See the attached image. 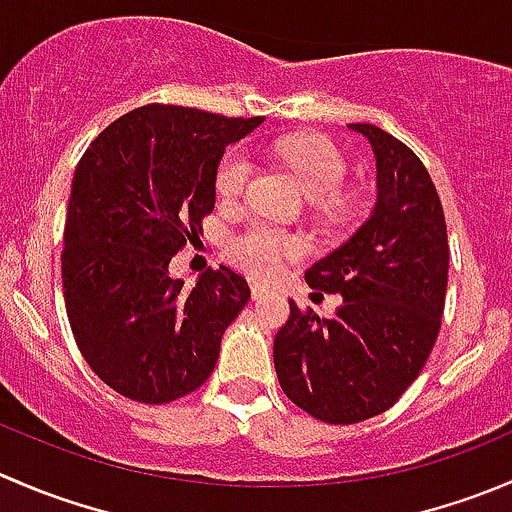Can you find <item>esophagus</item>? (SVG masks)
<instances>
[{
	"instance_id": "esophagus-1",
	"label": "esophagus",
	"mask_w": 512,
	"mask_h": 512,
	"mask_svg": "<svg viewBox=\"0 0 512 512\" xmlns=\"http://www.w3.org/2000/svg\"><path fill=\"white\" fill-rule=\"evenodd\" d=\"M267 297H270V292H267L265 287L252 285V299H267Z\"/></svg>"
}]
</instances>
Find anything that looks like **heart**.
Returning <instances> with one entry per match:
<instances>
[{
  "mask_svg": "<svg viewBox=\"0 0 512 512\" xmlns=\"http://www.w3.org/2000/svg\"><path fill=\"white\" fill-rule=\"evenodd\" d=\"M287 168L297 175L312 200H327L347 178V160L324 136H294L277 146ZM252 178V160L242 148H230L215 170V190L225 203H237ZM304 252L297 235L265 223H252L230 240V257L240 270L255 280L280 275L285 260H297Z\"/></svg>",
  "mask_w": 512,
  "mask_h": 512,
  "instance_id": "obj_1",
  "label": "heart"
}]
</instances>
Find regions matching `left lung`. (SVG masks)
<instances>
[{
	"mask_svg": "<svg viewBox=\"0 0 512 512\" xmlns=\"http://www.w3.org/2000/svg\"><path fill=\"white\" fill-rule=\"evenodd\" d=\"M376 156V205L342 247L304 280L342 294L334 317L289 302L275 337V371L292 404L327 423L384 414L421 374L448 287L441 198L421 158L371 123H349Z\"/></svg>",
	"mask_w": 512,
	"mask_h": 512,
	"instance_id": "1",
	"label": "left lung"
}]
</instances>
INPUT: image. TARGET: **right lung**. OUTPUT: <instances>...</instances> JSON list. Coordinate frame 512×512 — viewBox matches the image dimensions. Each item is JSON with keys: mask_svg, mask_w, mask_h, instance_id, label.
I'll return each instance as SVG.
<instances>
[{"mask_svg": "<svg viewBox=\"0 0 512 512\" xmlns=\"http://www.w3.org/2000/svg\"><path fill=\"white\" fill-rule=\"evenodd\" d=\"M262 121L148 103L103 128L76 165L61 252L66 314L86 364L116 394L168 404L213 374L250 287L220 265L183 289L168 265L200 240L225 148Z\"/></svg>", "mask_w": 512, "mask_h": 512, "instance_id": "right-lung-1", "label": "right lung"}]
</instances>
